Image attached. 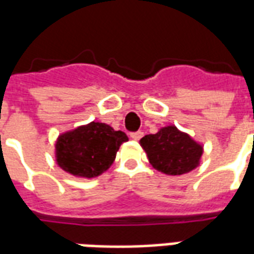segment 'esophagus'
Masks as SVG:
<instances>
[{
	"label": "esophagus",
	"mask_w": 254,
	"mask_h": 254,
	"mask_svg": "<svg viewBox=\"0 0 254 254\" xmlns=\"http://www.w3.org/2000/svg\"><path fill=\"white\" fill-rule=\"evenodd\" d=\"M129 136H131L132 139L138 140L143 136V132H142V131H134V132H131V134H129Z\"/></svg>",
	"instance_id": "1"
}]
</instances>
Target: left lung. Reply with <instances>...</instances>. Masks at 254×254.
Here are the masks:
<instances>
[{"label":"left lung","mask_w":254,"mask_h":254,"mask_svg":"<svg viewBox=\"0 0 254 254\" xmlns=\"http://www.w3.org/2000/svg\"><path fill=\"white\" fill-rule=\"evenodd\" d=\"M140 145L155 169L170 176H180L195 169L203 149L190 135L180 132L175 126L161 128L157 134L145 135Z\"/></svg>","instance_id":"1"}]
</instances>
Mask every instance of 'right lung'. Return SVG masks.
Wrapping results in <instances>:
<instances>
[{"instance_id": "1", "label": "right lung", "mask_w": 254, "mask_h": 254, "mask_svg": "<svg viewBox=\"0 0 254 254\" xmlns=\"http://www.w3.org/2000/svg\"><path fill=\"white\" fill-rule=\"evenodd\" d=\"M128 140L123 131H115L105 123L92 122L59 136L57 161L74 176L96 177L112 165L120 145Z\"/></svg>"}]
</instances>
